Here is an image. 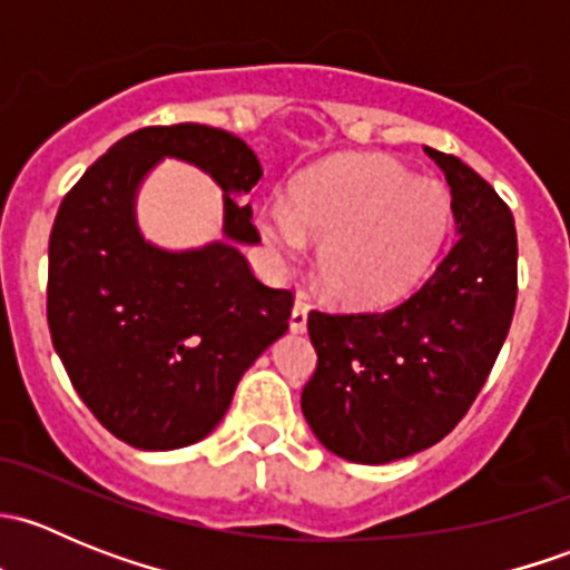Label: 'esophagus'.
<instances>
[{"instance_id":"esophagus-1","label":"esophagus","mask_w":570,"mask_h":570,"mask_svg":"<svg viewBox=\"0 0 570 570\" xmlns=\"http://www.w3.org/2000/svg\"><path fill=\"white\" fill-rule=\"evenodd\" d=\"M306 322H308V303H306V297H297L295 308H292V317H289L292 333L306 331Z\"/></svg>"}]
</instances>
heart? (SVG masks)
<instances>
[{
  "label": "heart",
  "instance_id": "obj_1",
  "mask_svg": "<svg viewBox=\"0 0 570 570\" xmlns=\"http://www.w3.org/2000/svg\"><path fill=\"white\" fill-rule=\"evenodd\" d=\"M450 195L383 154H347L292 184V204L258 212V234L281 262L320 245L317 273L333 301L392 306L411 295L450 232Z\"/></svg>",
  "mask_w": 570,
  "mask_h": 570
}]
</instances>
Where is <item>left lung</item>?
I'll use <instances>...</instances> for the list:
<instances>
[{
	"label": "left lung",
	"instance_id": "8db88e82",
	"mask_svg": "<svg viewBox=\"0 0 570 570\" xmlns=\"http://www.w3.org/2000/svg\"><path fill=\"white\" fill-rule=\"evenodd\" d=\"M452 189L458 237L439 267L389 312L308 314L317 370L303 416L333 455L392 463L439 444L485 386L519 295L508 204L452 154L424 148Z\"/></svg>",
	"mask_w": 570,
	"mask_h": 570
}]
</instances>
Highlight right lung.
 Wrapping results in <instances>:
<instances>
[{
	"instance_id": "add662e5",
	"label": "right lung",
	"mask_w": 570,
	"mask_h": 570,
	"mask_svg": "<svg viewBox=\"0 0 570 570\" xmlns=\"http://www.w3.org/2000/svg\"><path fill=\"white\" fill-rule=\"evenodd\" d=\"M165 156L206 169L224 189L227 239L163 252L141 239L136 187ZM262 178L239 137L204 124L146 126L115 142L71 187L49 237L51 344L94 416L137 450L206 439L245 370L289 327V289L250 273L258 243L245 195Z\"/></svg>"
}]
</instances>
